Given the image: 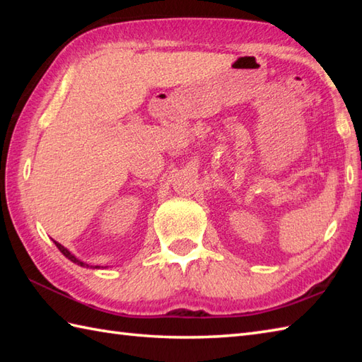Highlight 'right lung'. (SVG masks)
Segmentation results:
<instances>
[{
  "mask_svg": "<svg viewBox=\"0 0 362 362\" xmlns=\"http://www.w3.org/2000/svg\"><path fill=\"white\" fill-rule=\"evenodd\" d=\"M54 244H56L57 245V249L60 250V252H62L64 253V255L68 258V259H71L73 261V263H76V264H79V266H86V264H83L82 263V261H79L78 258H76L74 255H71V253L70 252H68L65 247H64V245L62 244H59V243H56V241H54Z\"/></svg>",
  "mask_w": 362,
  "mask_h": 362,
  "instance_id": "right-lung-1",
  "label": "right lung"
}]
</instances>
